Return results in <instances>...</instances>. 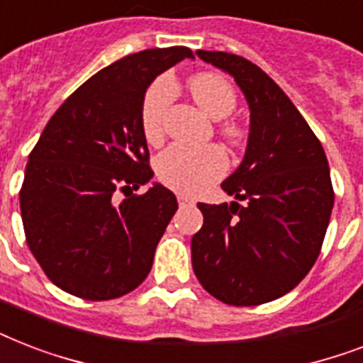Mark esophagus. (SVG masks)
Returning a JSON list of instances; mask_svg holds the SVG:
<instances>
[{"label":"esophagus","mask_w":363,"mask_h":363,"mask_svg":"<svg viewBox=\"0 0 363 363\" xmlns=\"http://www.w3.org/2000/svg\"><path fill=\"white\" fill-rule=\"evenodd\" d=\"M177 199H179V205H194L196 201H194V198H190V196H184V194H179L177 196Z\"/></svg>","instance_id":"34e87169"}]
</instances>
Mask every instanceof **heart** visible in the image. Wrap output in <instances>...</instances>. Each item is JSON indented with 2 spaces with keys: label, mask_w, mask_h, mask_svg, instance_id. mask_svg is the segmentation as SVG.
<instances>
[{
  "label": "heart",
  "mask_w": 363,
  "mask_h": 363,
  "mask_svg": "<svg viewBox=\"0 0 363 363\" xmlns=\"http://www.w3.org/2000/svg\"><path fill=\"white\" fill-rule=\"evenodd\" d=\"M188 88L196 104L213 121L226 118L238 105L235 90L224 77L216 73H198L188 79ZM177 86L171 77H160L148 86L141 101L143 135L148 143H158L164 135L165 113L175 98ZM220 133L232 145L241 143V130L235 124H224ZM228 169L226 154L218 147H186L175 145L167 148L156 162L160 181L173 190L184 194H199L218 181Z\"/></svg>",
  "instance_id": "obj_1"
}]
</instances>
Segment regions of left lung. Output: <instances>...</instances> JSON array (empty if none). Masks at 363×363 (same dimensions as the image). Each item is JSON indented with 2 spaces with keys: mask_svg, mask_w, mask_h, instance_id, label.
Here are the masks:
<instances>
[{
  "mask_svg": "<svg viewBox=\"0 0 363 363\" xmlns=\"http://www.w3.org/2000/svg\"><path fill=\"white\" fill-rule=\"evenodd\" d=\"M196 54L238 82L250 131L241 165L222 182L238 201L198 203L203 226L192 238L194 273L224 303H267L298 286L320 254L335 198L328 158L296 105L258 65L235 54Z\"/></svg>",
  "mask_w": 363,
  "mask_h": 363,
  "instance_id": "1",
  "label": "left lung"
}]
</instances>
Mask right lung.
I'll use <instances>...</instances> for the list:
<instances>
[{
  "mask_svg": "<svg viewBox=\"0 0 363 363\" xmlns=\"http://www.w3.org/2000/svg\"><path fill=\"white\" fill-rule=\"evenodd\" d=\"M190 48H148L107 65L79 86L45 125L26 165L20 213L26 241L47 277L90 301L135 290L177 211L154 182L139 113L150 82ZM126 198L116 201V192Z\"/></svg>",
  "mask_w": 363,
  "mask_h": 363,
  "instance_id": "1",
  "label": "right lung"
}]
</instances>
